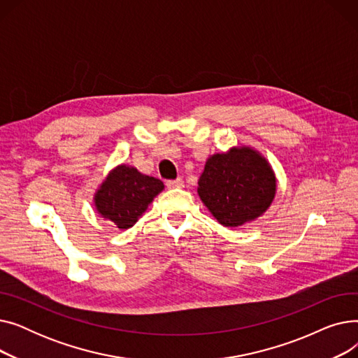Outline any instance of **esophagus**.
Returning <instances> with one entry per match:
<instances>
[{"instance_id": "obj_1", "label": "esophagus", "mask_w": 358, "mask_h": 358, "mask_svg": "<svg viewBox=\"0 0 358 358\" xmlns=\"http://www.w3.org/2000/svg\"><path fill=\"white\" fill-rule=\"evenodd\" d=\"M166 187H168V189H182L184 181H182V178L169 180V181H166Z\"/></svg>"}]
</instances>
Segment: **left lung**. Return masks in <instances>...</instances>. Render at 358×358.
Segmentation results:
<instances>
[{
  "label": "left lung",
  "instance_id": "obj_1",
  "mask_svg": "<svg viewBox=\"0 0 358 358\" xmlns=\"http://www.w3.org/2000/svg\"><path fill=\"white\" fill-rule=\"evenodd\" d=\"M277 192L268 161L250 146H234L210 155L199 178L197 193L213 217L228 228L264 215Z\"/></svg>",
  "mask_w": 358,
  "mask_h": 358
}]
</instances>
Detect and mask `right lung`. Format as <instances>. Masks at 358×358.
Returning a JSON list of instances; mask_svg holds the SVG:
<instances>
[{
	"label": "right lung",
	"instance_id": "1",
	"mask_svg": "<svg viewBox=\"0 0 358 358\" xmlns=\"http://www.w3.org/2000/svg\"><path fill=\"white\" fill-rule=\"evenodd\" d=\"M164 190V182L139 173L135 166L120 164L108 173L94 194L99 215L119 229H129Z\"/></svg>",
	"mask_w": 358,
	"mask_h": 358
}]
</instances>
